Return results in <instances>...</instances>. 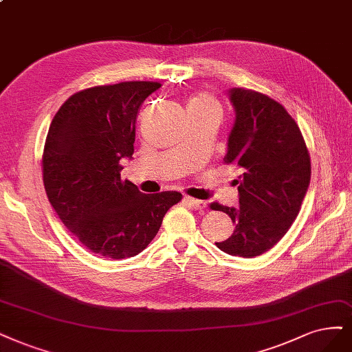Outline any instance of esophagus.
<instances>
[{"label":"esophagus","mask_w":352,"mask_h":352,"mask_svg":"<svg viewBox=\"0 0 352 352\" xmlns=\"http://www.w3.org/2000/svg\"><path fill=\"white\" fill-rule=\"evenodd\" d=\"M184 201L189 205V207L195 208V210H204L205 205H207L204 201H199V199H195V198H190V197H185Z\"/></svg>","instance_id":"esophagus-1"}]
</instances>
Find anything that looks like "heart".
<instances>
[{"label": "heart", "instance_id": "heart-1", "mask_svg": "<svg viewBox=\"0 0 352 352\" xmlns=\"http://www.w3.org/2000/svg\"><path fill=\"white\" fill-rule=\"evenodd\" d=\"M188 109H198V111H207V112H212V113L220 116V106H218V103L214 99H211L210 96H205V94L197 96V98L189 103Z\"/></svg>", "mask_w": 352, "mask_h": 352}]
</instances>
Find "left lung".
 I'll use <instances>...</instances> for the list:
<instances>
[{
  "label": "left lung",
  "instance_id": "1",
  "mask_svg": "<svg viewBox=\"0 0 352 352\" xmlns=\"http://www.w3.org/2000/svg\"><path fill=\"white\" fill-rule=\"evenodd\" d=\"M236 119L224 162L241 168L239 205L211 204L226 212L234 232L218 249L240 258L268 252L294 223L310 184V155L296 120L262 93L230 89Z\"/></svg>",
  "mask_w": 352,
  "mask_h": 352
}]
</instances>
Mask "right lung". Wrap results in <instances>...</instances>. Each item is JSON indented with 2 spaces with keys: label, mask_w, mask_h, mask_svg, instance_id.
Returning <instances> with one entry per match:
<instances>
[{
  "label": "right lung",
  "mask_w": 352,
  "mask_h": 352,
  "mask_svg": "<svg viewBox=\"0 0 352 352\" xmlns=\"http://www.w3.org/2000/svg\"><path fill=\"white\" fill-rule=\"evenodd\" d=\"M162 87L125 81L72 94L54 116L42 167L47 199L60 221L93 253L135 256L159 233L182 193H142L120 179V160L132 159L135 122L144 100Z\"/></svg>",
  "instance_id": "add662e5"
}]
</instances>
